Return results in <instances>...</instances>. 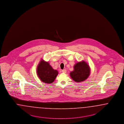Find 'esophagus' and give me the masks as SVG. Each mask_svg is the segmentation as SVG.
I'll return each instance as SVG.
<instances>
[{"label":"esophagus","instance_id":"obj_1","mask_svg":"<svg viewBox=\"0 0 124 124\" xmlns=\"http://www.w3.org/2000/svg\"><path fill=\"white\" fill-rule=\"evenodd\" d=\"M62 73L65 74V73H66V72H67V70H62Z\"/></svg>","mask_w":124,"mask_h":124}]
</instances>
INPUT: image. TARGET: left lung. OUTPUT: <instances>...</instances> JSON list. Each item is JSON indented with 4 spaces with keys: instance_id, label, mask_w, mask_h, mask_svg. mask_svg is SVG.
<instances>
[{
    "instance_id": "obj_1",
    "label": "left lung",
    "mask_w": 124,
    "mask_h": 124,
    "mask_svg": "<svg viewBox=\"0 0 124 124\" xmlns=\"http://www.w3.org/2000/svg\"><path fill=\"white\" fill-rule=\"evenodd\" d=\"M91 69L89 65L85 61L76 63L74 70L70 72L71 78L76 82H81L86 80L90 76Z\"/></svg>"
}]
</instances>
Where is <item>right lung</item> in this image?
I'll return each mask as SVG.
<instances>
[{"instance_id": "obj_1", "label": "right lung", "mask_w": 124, "mask_h": 124, "mask_svg": "<svg viewBox=\"0 0 124 124\" xmlns=\"http://www.w3.org/2000/svg\"><path fill=\"white\" fill-rule=\"evenodd\" d=\"M38 78L43 82L51 84L54 82L58 74L57 70H54L48 62L43 59L40 60L37 68Z\"/></svg>"}]
</instances>
